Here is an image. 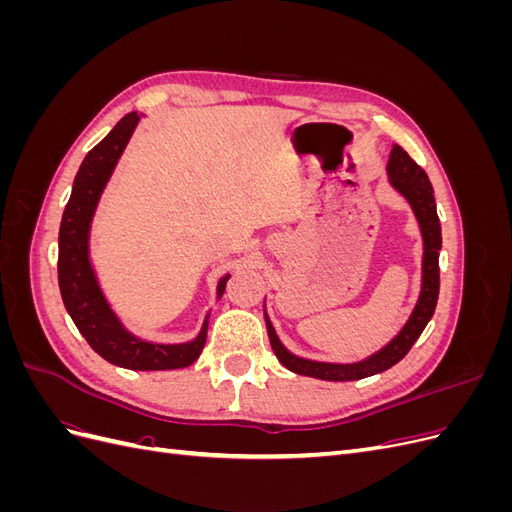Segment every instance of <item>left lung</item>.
<instances>
[{"label":"left lung","instance_id":"8db88e82","mask_svg":"<svg viewBox=\"0 0 512 512\" xmlns=\"http://www.w3.org/2000/svg\"><path fill=\"white\" fill-rule=\"evenodd\" d=\"M386 173H389V183L393 188L408 200V205L414 211V218L421 228L423 237V280H421V294L412 309L408 322L401 327V331L391 339L389 344L374 352L363 361L356 363H324V361H312L303 359V356L292 354L277 337L273 324L265 312L267 333L271 348L286 369L294 371L299 376H309L318 380L329 382H350L361 380L382 374V371L391 369L395 363H399L408 350L414 346V342L421 337L427 322L431 320L433 312H436L438 292H440V267L438 258L442 250V228L436 211V198H433V188L429 183V177L425 170L418 166L408 153L399 145H393L389 164H386Z\"/></svg>","mask_w":512,"mask_h":512}]
</instances>
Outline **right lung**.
<instances>
[{
  "label": "right lung",
  "mask_w": 512,
  "mask_h": 512,
  "mask_svg": "<svg viewBox=\"0 0 512 512\" xmlns=\"http://www.w3.org/2000/svg\"><path fill=\"white\" fill-rule=\"evenodd\" d=\"M141 115L128 113L102 141L91 149L72 183V194L61 215L59 226V292L72 322L87 344L104 361L134 371H162L192 365L207 342L209 314L200 333L185 344H153L132 335L123 327L111 303L106 301L98 277L89 258L91 222L100 203V196L111 179L123 149L132 138ZM230 273L218 282V299L226 290Z\"/></svg>",
  "instance_id": "right-lung-1"
}]
</instances>
